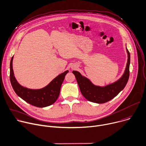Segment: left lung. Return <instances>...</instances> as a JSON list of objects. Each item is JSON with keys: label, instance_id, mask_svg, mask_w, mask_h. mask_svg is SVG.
Here are the masks:
<instances>
[{"label": "left lung", "instance_id": "left-lung-1", "mask_svg": "<svg viewBox=\"0 0 146 146\" xmlns=\"http://www.w3.org/2000/svg\"><path fill=\"white\" fill-rule=\"evenodd\" d=\"M126 49L128 54V60L125 71L122 76L114 83L104 87L96 86L88 78L82 76L79 72L72 71L80 92L86 100L97 104L105 103L117 96L124 89L129 76L130 53L127 48Z\"/></svg>", "mask_w": 146, "mask_h": 146}]
</instances>
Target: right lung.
<instances>
[{
	"label": "right lung",
	"instance_id": "obj_1",
	"mask_svg": "<svg viewBox=\"0 0 146 146\" xmlns=\"http://www.w3.org/2000/svg\"><path fill=\"white\" fill-rule=\"evenodd\" d=\"M12 57L10 62V78L15 93L22 100L38 108L48 106L55 102L60 94L61 86L68 70L59 75L46 86L40 89H31L21 86L17 82L13 69Z\"/></svg>",
	"mask_w": 146,
	"mask_h": 146
}]
</instances>
